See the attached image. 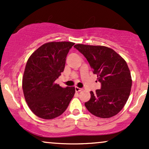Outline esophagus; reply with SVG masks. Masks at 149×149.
<instances>
[{"label": "esophagus", "instance_id": "esophagus-1", "mask_svg": "<svg viewBox=\"0 0 149 149\" xmlns=\"http://www.w3.org/2000/svg\"><path fill=\"white\" fill-rule=\"evenodd\" d=\"M75 90H76V92H80V91H81V90H83V89L80 88H78V87H76V88H75Z\"/></svg>", "mask_w": 149, "mask_h": 149}]
</instances>
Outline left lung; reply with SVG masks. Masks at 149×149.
Instances as JSON below:
<instances>
[{
	"label": "left lung",
	"mask_w": 149,
	"mask_h": 149,
	"mask_svg": "<svg viewBox=\"0 0 149 149\" xmlns=\"http://www.w3.org/2000/svg\"><path fill=\"white\" fill-rule=\"evenodd\" d=\"M74 47L85 56L102 85L100 90L90 92L85 107L99 118L116 116L124 107L131 91L132 81L126 61L106 46L77 44Z\"/></svg>",
	"instance_id": "1"
}]
</instances>
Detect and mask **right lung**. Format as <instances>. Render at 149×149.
<instances>
[{
  "mask_svg": "<svg viewBox=\"0 0 149 149\" xmlns=\"http://www.w3.org/2000/svg\"><path fill=\"white\" fill-rule=\"evenodd\" d=\"M71 42H49L32 53L26 65L22 89L29 107L38 117L57 118L67 109L74 96V87L55 83L64 71L66 58L74 45Z\"/></svg>",
  "mask_w": 149,
  "mask_h": 149,
  "instance_id": "1",
  "label": "right lung"
}]
</instances>
